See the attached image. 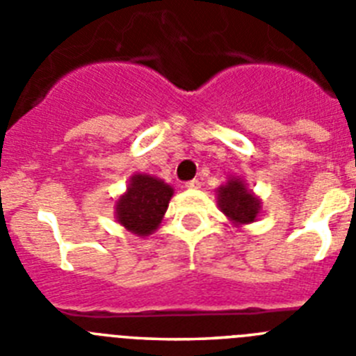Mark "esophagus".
I'll return each instance as SVG.
<instances>
[{
    "instance_id": "1",
    "label": "esophagus",
    "mask_w": 356,
    "mask_h": 356,
    "mask_svg": "<svg viewBox=\"0 0 356 356\" xmlns=\"http://www.w3.org/2000/svg\"><path fill=\"white\" fill-rule=\"evenodd\" d=\"M185 187L191 188V191H194V188H200L201 187V181L200 180H191L185 184Z\"/></svg>"
}]
</instances>
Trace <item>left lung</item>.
<instances>
[{
  "mask_svg": "<svg viewBox=\"0 0 356 356\" xmlns=\"http://www.w3.org/2000/svg\"><path fill=\"white\" fill-rule=\"evenodd\" d=\"M217 205L235 226L257 221L262 210V201L251 193L241 178H229L217 188Z\"/></svg>",
  "mask_w": 356,
  "mask_h": 356,
  "instance_id": "left-lung-1",
  "label": "left lung"
}]
</instances>
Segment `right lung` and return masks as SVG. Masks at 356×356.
Here are the masks:
<instances>
[{"label": "right lung", "instance_id": "1", "mask_svg": "<svg viewBox=\"0 0 356 356\" xmlns=\"http://www.w3.org/2000/svg\"><path fill=\"white\" fill-rule=\"evenodd\" d=\"M172 197V187L149 175H134L127 193L115 201V219L128 232L147 237L162 222Z\"/></svg>", "mask_w": 356, "mask_h": 356}]
</instances>
